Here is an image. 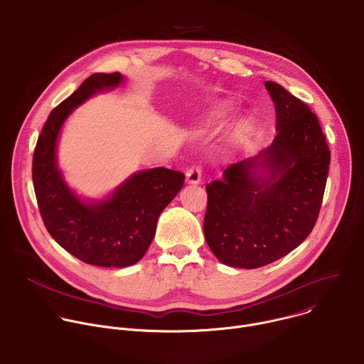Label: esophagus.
Segmentation results:
<instances>
[{
	"mask_svg": "<svg viewBox=\"0 0 364 364\" xmlns=\"http://www.w3.org/2000/svg\"><path fill=\"white\" fill-rule=\"evenodd\" d=\"M200 181H201V170H200V167L188 168V171L186 174V183L196 186V184H200Z\"/></svg>",
	"mask_w": 364,
	"mask_h": 364,
	"instance_id": "obj_1",
	"label": "esophagus"
}]
</instances>
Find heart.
<instances>
[{"label": "heart", "instance_id": "b5f03b06", "mask_svg": "<svg viewBox=\"0 0 364 364\" xmlns=\"http://www.w3.org/2000/svg\"><path fill=\"white\" fill-rule=\"evenodd\" d=\"M230 115V109L225 105H217L215 108H213L200 123V127L204 130H215L220 129L224 121L228 118Z\"/></svg>", "mask_w": 364, "mask_h": 364}]
</instances>
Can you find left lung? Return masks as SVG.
Masks as SVG:
<instances>
[{"mask_svg": "<svg viewBox=\"0 0 364 364\" xmlns=\"http://www.w3.org/2000/svg\"><path fill=\"white\" fill-rule=\"evenodd\" d=\"M264 85L276 109L273 143L205 187L204 237L230 267L259 269L300 246L317 221L328 174L317 117L280 84Z\"/></svg>", "mask_w": 364, "mask_h": 364, "instance_id": "left-lung-1", "label": "left lung"}]
</instances>
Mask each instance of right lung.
Here are the masks:
<instances>
[{"instance_id": "add662e5", "label": "right lung", "mask_w": 364, "mask_h": 364, "mask_svg": "<svg viewBox=\"0 0 364 364\" xmlns=\"http://www.w3.org/2000/svg\"><path fill=\"white\" fill-rule=\"evenodd\" d=\"M119 73H97L55 107L37 141L33 181L43 221L57 243L78 260L100 267H129L149 250L161 211L184 184V174L156 167L129 176L98 198L80 196L58 166V141L67 118L97 92L126 82Z\"/></svg>"}]
</instances>
